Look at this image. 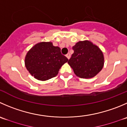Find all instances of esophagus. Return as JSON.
Instances as JSON below:
<instances>
[{
    "mask_svg": "<svg viewBox=\"0 0 127 127\" xmlns=\"http://www.w3.org/2000/svg\"><path fill=\"white\" fill-rule=\"evenodd\" d=\"M66 57H67V58L69 60V59L70 58V57H71V54H70V53H67V55H66Z\"/></svg>",
    "mask_w": 127,
    "mask_h": 127,
    "instance_id": "34e87169",
    "label": "esophagus"
}]
</instances>
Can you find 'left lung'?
<instances>
[{
  "label": "left lung",
  "instance_id": "8db88e82",
  "mask_svg": "<svg viewBox=\"0 0 127 127\" xmlns=\"http://www.w3.org/2000/svg\"><path fill=\"white\" fill-rule=\"evenodd\" d=\"M74 53L67 63L75 74L81 78L94 77L104 66V58L101 50L89 41H79L72 47Z\"/></svg>",
  "mask_w": 127,
  "mask_h": 127
}]
</instances>
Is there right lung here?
<instances>
[{
	"instance_id": "1",
	"label": "right lung",
	"mask_w": 127,
	"mask_h": 127,
	"mask_svg": "<svg viewBox=\"0 0 127 127\" xmlns=\"http://www.w3.org/2000/svg\"><path fill=\"white\" fill-rule=\"evenodd\" d=\"M68 59L62 55L61 49L51 42L35 45L26 55L25 63L27 70L40 81L55 77L61 66Z\"/></svg>"
}]
</instances>
